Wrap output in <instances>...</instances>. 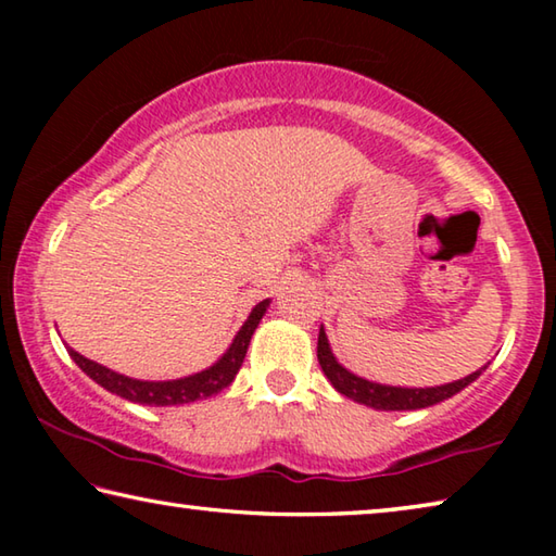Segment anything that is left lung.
Returning a JSON list of instances; mask_svg holds the SVG:
<instances>
[{
	"instance_id": "left-lung-1",
	"label": "left lung",
	"mask_w": 556,
	"mask_h": 556,
	"mask_svg": "<svg viewBox=\"0 0 556 556\" xmlns=\"http://www.w3.org/2000/svg\"><path fill=\"white\" fill-rule=\"evenodd\" d=\"M316 353H318V365H321L324 375L328 378V382L333 384L336 392H341L343 397L353 400L357 404H365V407H372L380 412H409V409L431 407V404H439L448 397H454L456 392L468 388V384L478 380V375L485 370L483 365L481 370L470 372L466 378L446 382V384H437V388H394V384H380V382L357 378L355 372L343 368V365L336 361L324 326L318 328Z\"/></svg>"
}]
</instances>
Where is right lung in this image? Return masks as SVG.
I'll use <instances>...</instances> for the list:
<instances>
[{"label":"right lung","instance_id":"obj_1","mask_svg":"<svg viewBox=\"0 0 556 556\" xmlns=\"http://www.w3.org/2000/svg\"><path fill=\"white\" fill-rule=\"evenodd\" d=\"M267 308H269V299L260 301V304L252 308L248 321H244L240 331L235 333L228 351H225L218 361L211 365V368L186 375V378H178V380L127 378V375L110 370L105 365L88 361V357H83L78 351H73V348H68V355L90 380H96L100 388H105L112 394H119V397L137 404H147V407H176V404H188L195 400L213 397V394H218L220 390L228 388L240 370L244 353H248L250 338L260 326L262 316L267 314Z\"/></svg>","mask_w":556,"mask_h":556}]
</instances>
